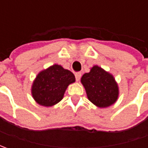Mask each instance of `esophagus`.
<instances>
[{"mask_svg": "<svg viewBox=\"0 0 148 148\" xmlns=\"http://www.w3.org/2000/svg\"><path fill=\"white\" fill-rule=\"evenodd\" d=\"M75 77H76L77 82H79V81L81 80V77H82V73H81V72H77V73L75 74Z\"/></svg>", "mask_w": 148, "mask_h": 148, "instance_id": "esophagus-1", "label": "esophagus"}]
</instances>
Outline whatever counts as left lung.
Returning a JSON list of instances; mask_svg holds the SVG:
<instances>
[{"mask_svg":"<svg viewBox=\"0 0 148 148\" xmlns=\"http://www.w3.org/2000/svg\"><path fill=\"white\" fill-rule=\"evenodd\" d=\"M81 82L86 89L89 100L99 108L114 104L119 96V87L114 77L98 66L85 73Z\"/></svg>","mask_w":148,"mask_h":148,"instance_id":"8db88e82","label":"left lung"}]
</instances>
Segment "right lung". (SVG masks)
Instances as JSON below:
<instances>
[{
    "instance_id": "obj_1",
    "label": "right lung",
    "mask_w": 148,
    "mask_h": 148,
    "mask_svg": "<svg viewBox=\"0 0 148 148\" xmlns=\"http://www.w3.org/2000/svg\"><path fill=\"white\" fill-rule=\"evenodd\" d=\"M75 81L71 71L55 64L38 74L32 86V95L38 105L53 106L62 100L67 86Z\"/></svg>"
}]
</instances>
